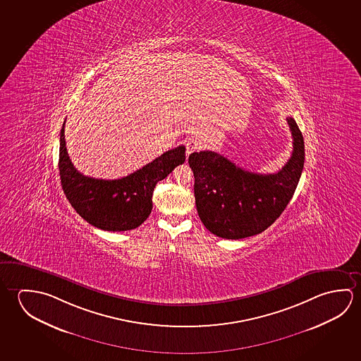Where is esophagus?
I'll list each match as a JSON object with an SVG mask.
<instances>
[{"label": "esophagus", "instance_id": "34e87169", "mask_svg": "<svg viewBox=\"0 0 361 361\" xmlns=\"http://www.w3.org/2000/svg\"><path fill=\"white\" fill-rule=\"evenodd\" d=\"M201 147H202V143H201L199 140L191 138V140H189V141L186 142V154L189 156L190 154H192V152H195V151H199Z\"/></svg>", "mask_w": 361, "mask_h": 361}]
</instances>
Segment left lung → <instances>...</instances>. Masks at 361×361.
<instances>
[{
    "mask_svg": "<svg viewBox=\"0 0 361 361\" xmlns=\"http://www.w3.org/2000/svg\"><path fill=\"white\" fill-rule=\"evenodd\" d=\"M287 123L293 137V151L276 173L247 171L213 151L190 154L197 214L214 235L224 239L257 235L283 213L305 164L301 130L292 117H287Z\"/></svg>",
    "mask_w": 361,
    "mask_h": 361,
    "instance_id": "8db88e82",
    "label": "left lung"
}]
</instances>
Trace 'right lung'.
<instances>
[{"label":"right lung","instance_id":"1","mask_svg":"<svg viewBox=\"0 0 361 361\" xmlns=\"http://www.w3.org/2000/svg\"><path fill=\"white\" fill-rule=\"evenodd\" d=\"M66 122L60 130L59 173L66 199L84 220L102 231H132L152 210L156 183L185 162V146L166 151L142 169L117 180L88 178L77 171L66 151Z\"/></svg>","mask_w":361,"mask_h":361}]
</instances>
